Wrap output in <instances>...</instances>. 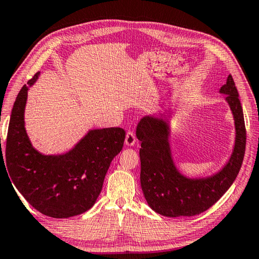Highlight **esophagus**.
I'll list each match as a JSON object with an SVG mask.
<instances>
[{
    "mask_svg": "<svg viewBox=\"0 0 259 259\" xmlns=\"http://www.w3.org/2000/svg\"><path fill=\"white\" fill-rule=\"evenodd\" d=\"M124 144L126 146H134L136 144V136L133 131H128V133H126Z\"/></svg>",
    "mask_w": 259,
    "mask_h": 259,
    "instance_id": "esophagus-1",
    "label": "esophagus"
}]
</instances>
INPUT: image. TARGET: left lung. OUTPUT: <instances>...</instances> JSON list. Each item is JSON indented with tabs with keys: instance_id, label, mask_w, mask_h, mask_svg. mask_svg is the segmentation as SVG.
Here are the masks:
<instances>
[{
	"instance_id": "1",
	"label": "left lung",
	"mask_w": 259,
	"mask_h": 259,
	"mask_svg": "<svg viewBox=\"0 0 259 259\" xmlns=\"http://www.w3.org/2000/svg\"><path fill=\"white\" fill-rule=\"evenodd\" d=\"M219 94L226 96L234 120V145L226 163L214 174L188 177L177 168L171 150V122L169 117L145 115L136 136L142 147L140 185L152 210L165 217L195 216L208 210L225 194L235 181L245 151L243 111L233 77L227 76Z\"/></svg>"
}]
</instances>
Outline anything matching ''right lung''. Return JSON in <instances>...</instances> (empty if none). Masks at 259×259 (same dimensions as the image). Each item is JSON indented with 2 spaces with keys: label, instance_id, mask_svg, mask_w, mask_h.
<instances>
[{
  "label": "right lung",
  "instance_id": "obj_1",
  "mask_svg": "<svg viewBox=\"0 0 259 259\" xmlns=\"http://www.w3.org/2000/svg\"><path fill=\"white\" fill-rule=\"evenodd\" d=\"M38 75L40 72L16 98L8 130L6 165L11 185L37 211L54 218L77 216L97 201L109 164L123 147L125 133L121 128L91 129L66 153L37 151L25 128V107L29 87Z\"/></svg>",
  "mask_w": 259,
  "mask_h": 259
}]
</instances>
